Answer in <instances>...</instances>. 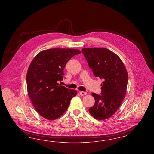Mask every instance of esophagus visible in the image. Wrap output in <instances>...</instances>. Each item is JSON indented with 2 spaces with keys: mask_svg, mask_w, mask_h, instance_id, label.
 I'll return each instance as SVG.
<instances>
[{
  "mask_svg": "<svg viewBox=\"0 0 154 154\" xmlns=\"http://www.w3.org/2000/svg\"><path fill=\"white\" fill-rule=\"evenodd\" d=\"M80 94L81 96H85L87 94V93L86 92H83V91H80Z\"/></svg>",
  "mask_w": 154,
  "mask_h": 154,
  "instance_id": "esophagus-1",
  "label": "esophagus"
}]
</instances>
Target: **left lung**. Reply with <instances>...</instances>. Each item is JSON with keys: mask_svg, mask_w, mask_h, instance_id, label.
Segmentation results:
<instances>
[{"mask_svg": "<svg viewBox=\"0 0 154 154\" xmlns=\"http://www.w3.org/2000/svg\"><path fill=\"white\" fill-rule=\"evenodd\" d=\"M81 51L94 74L103 80L102 95L92 94L95 103L89 112L97 119H107L117 111L125 97L127 70L117 55L107 48H86Z\"/></svg>", "mask_w": 154, "mask_h": 154, "instance_id": "obj_1", "label": "left lung"}]
</instances>
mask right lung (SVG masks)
Returning a JSON list of instances; mask_svg holds the SVG:
<instances>
[{"instance_id":"1","label":"right lung","mask_w":154,"mask_h":154,"mask_svg":"<svg viewBox=\"0 0 154 154\" xmlns=\"http://www.w3.org/2000/svg\"><path fill=\"white\" fill-rule=\"evenodd\" d=\"M81 52L77 49L52 48L40 52L30 63L26 74L28 94L37 112L54 120L67 109L77 95L74 89L61 86L67 62Z\"/></svg>"}]
</instances>
